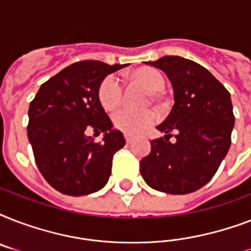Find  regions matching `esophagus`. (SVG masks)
I'll list each match as a JSON object with an SVG mask.
<instances>
[{
    "instance_id": "obj_1",
    "label": "esophagus",
    "mask_w": 251,
    "mask_h": 251,
    "mask_svg": "<svg viewBox=\"0 0 251 251\" xmlns=\"http://www.w3.org/2000/svg\"><path fill=\"white\" fill-rule=\"evenodd\" d=\"M124 137H125V141H126V143H127V145H130V143L133 142V137H131L130 134H125Z\"/></svg>"
}]
</instances>
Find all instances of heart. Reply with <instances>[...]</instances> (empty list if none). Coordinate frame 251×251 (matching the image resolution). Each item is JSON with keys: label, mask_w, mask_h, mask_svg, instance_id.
Returning a JSON list of instances; mask_svg holds the SVG:
<instances>
[{"label": "heart", "mask_w": 251, "mask_h": 251, "mask_svg": "<svg viewBox=\"0 0 251 251\" xmlns=\"http://www.w3.org/2000/svg\"><path fill=\"white\" fill-rule=\"evenodd\" d=\"M133 79L147 87L152 92H161L165 87L164 76L155 69L146 68L133 73ZM99 101L105 110H114L122 104L124 88L121 82L114 75H108L102 79L98 91ZM159 120V114L155 109L134 110L125 108L113 114V124L124 133L139 135L155 125Z\"/></svg>", "instance_id": "1"}]
</instances>
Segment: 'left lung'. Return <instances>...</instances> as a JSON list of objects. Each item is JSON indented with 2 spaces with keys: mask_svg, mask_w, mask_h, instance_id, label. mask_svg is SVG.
<instances>
[{
  "mask_svg": "<svg viewBox=\"0 0 251 251\" xmlns=\"http://www.w3.org/2000/svg\"><path fill=\"white\" fill-rule=\"evenodd\" d=\"M149 65L163 70L175 92V105L156 129L164 138L151 141L141 160L146 183L167 194H189L204 186L230 147L233 106L226 88L207 69L178 56ZM177 133L171 144V131Z\"/></svg>",
  "mask_w": 251,
  "mask_h": 251,
  "instance_id": "obj_1",
  "label": "left lung"
}]
</instances>
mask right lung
<instances>
[{
  "mask_svg": "<svg viewBox=\"0 0 251 251\" xmlns=\"http://www.w3.org/2000/svg\"><path fill=\"white\" fill-rule=\"evenodd\" d=\"M125 65L80 61L41 84L29 104L27 135L45 181L62 194L80 197L105 186L112 159L125 146L99 101V86ZM102 131L95 142L86 130Z\"/></svg>",
  "mask_w": 251,
  "mask_h": 251,
  "instance_id": "add662e5",
  "label": "right lung"
}]
</instances>
